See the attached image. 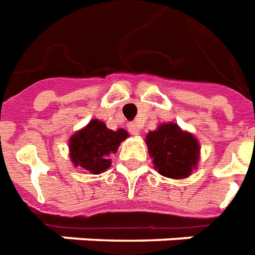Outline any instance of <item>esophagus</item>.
I'll return each instance as SVG.
<instances>
[{"mask_svg": "<svg viewBox=\"0 0 255 255\" xmlns=\"http://www.w3.org/2000/svg\"><path fill=\"white\" fill-rule=\"evenodd\" d=\"M128 129H129V131L131 133V134H140V128H138V125L137 124H130L129 126H128Z\"/></svg>", "mask_w": 255, "mask_h": 255, "instance_id": "34e87169", "label": "esophagus"}]
</instances>
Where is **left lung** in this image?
<instances>
[{
    "label": "left lung",
    "instance_id": "left-lung-1",
    "mask_svg": "<svg viewBox=\"0 0 255 255\" xmlns=\"http://www.w3.org/2000/svg\"><path fill=\"white\" fill-rule=\"evenodd\" d=\"M149 155L159 174L168 178H186L198 163L200 145L175 124H163L146 135Z\"/></svg>",
    "mask_w": 255,
    "mask_h": 255
}]
</instances>
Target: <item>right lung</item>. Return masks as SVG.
Listing matches in <instances>:
<instances>
[{
    "instance_id": "add662e5",
    "label": "right lung",
    "mask_w": 255,
    "mask_h": 255,
    "mask_svg": "<svg viewBox=\"0 0 255 255\" xmlns=\"http://www.w3.org/2000/svg\"><path fill=\"white\" fill-rule=\"evenodd\" d=\"M126 137V130L114 131L103 122L92 120L70 138V159L74 166L83 167L92 174H100L109 168L111 164L110 155L117 152L118 145Z\"/></svg>"
}]
</instances>
